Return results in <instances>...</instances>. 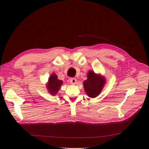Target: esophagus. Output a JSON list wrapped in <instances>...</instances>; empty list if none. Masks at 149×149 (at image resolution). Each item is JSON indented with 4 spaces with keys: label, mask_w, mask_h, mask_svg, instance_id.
Returning a JSON list of instances; mask_svg holds the SVG:
<instances>
[{
    "label": "esophagus",
    "mask_w": 149,
    "mask_h": 149,
    "mask_svg": "<svg viewBox=\"0 0 149 149\" xmlns=\"http://www.w3.org/2000/svg\"><path fill=\"white\" fill-rule=\"evenodd\" d=\"M70 81L71 84H75L76 83V79L74 78H71L70 79Z\"/></svg>",
    "instance_id": "1"
}]
</instances>
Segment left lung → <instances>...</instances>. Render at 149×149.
<instances>
[{
    "label": "left lung",
    "instance_id": "left-lung-1",
    "mask_svg": "<svg viewBox=\"0 0 149 149\" xmlns=\"http://www.w3.org/2000/svg\"><path fill=\"white\" fill-rule=\"evenodd\" d=\"M87 76L88 79L83 82L84 90L89 97H96L101 92L106 83V79L93 71H89Z\"/></svg>",
    "mask_w": 149,
    "mask_h": 149
}]
</instances>
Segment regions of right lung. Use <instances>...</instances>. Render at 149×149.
<instances>
[{
  "label": "right lung",
  "mask_w": 149,
  "mask_h": 149,
  "mask_svg": "<svg viewBox=\"0 0 149 149\" xmlns=\"http://www.w3.org/2000/svg\"><path fill=\"white\" fill-rule=\"evenodd\" d=\"M63 81L58 79L57 75L55 73H53L50 77L48 78V82L47 84V88L48 92L52 95H55L62 85Z\"/></svg>",
  "instance_id": "add662e5"
}]
</instances>
